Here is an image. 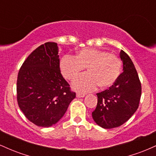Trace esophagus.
Here are the masks:
<instances>
[{
    "label": "esophagus",
    "instance_id": "obj_1",
    "mask_svg": "<svg viewBox=\"0 0 156 156\" xmlns=\"http://www.w3.org/2000/svg\"><path fill=\"white\" fill-rule=\"evenodd\" d=\"M76 97H77V98H83V97H85V94H80V93H77Z\"/></svg>",
    "mask_w": 156,
    "mask_h": 156
}]
</instances>
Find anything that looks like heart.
Masks as SVG:
<instances>
[{
  "label": "heart",
  "mask_w": 156,
  "mask_h": 156,
  "mask_svg": "<svg viewBox=\"0 0 156 156\" xmlns=\"http://www.w3.org/2000/svg\"><path fill=\"white\" fill-rule=\"evenodd\" d=\"M60 70L66 79L72 80L87 68L88 73L73 82V87L80 92L94 90L99 86L107 89L116 83L122 70L121 59L117 55L94 48H84L76 56L64 55L60 61Z\"/></svg>",
  "instance_id": "1"
}]
</instances>
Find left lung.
<instances>
[{"mask_svg":"<svg viewBox=\"0 0 156 156\" xmlns=\"http://www.w3.org/2000/svg\"><path fill=\"white\" fill-rule=\"evenodd\" d=\"M119 56L123 73L112 87L97 93L98 103L92 112L94 121L105 129L117 128L128 121L137 110L141 98V82L133 62L122 50Z\"/></svg>","mask_w":156,"mask_h":156,"instance_id":"8db88e82","label":"left lung"}]
</instances>
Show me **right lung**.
<instances>
[{
  "label": "right lung",
  "mask_w": 156,
  "mask_h": 156,
  "mask_svg": "<svg viewBox=\"0 0 156 156\" xmlns=\"http://www.w3.org/2000/svg\"><path fill=\"white\" fill-rule=\"evenodd\" d=\"M58 53L57 43L46 42L28 55L18 73V105L27 119L39 127L58 122L76 98L61 74Z\"/></svg>",
  "instance_id": "1"
}]
</instances>
